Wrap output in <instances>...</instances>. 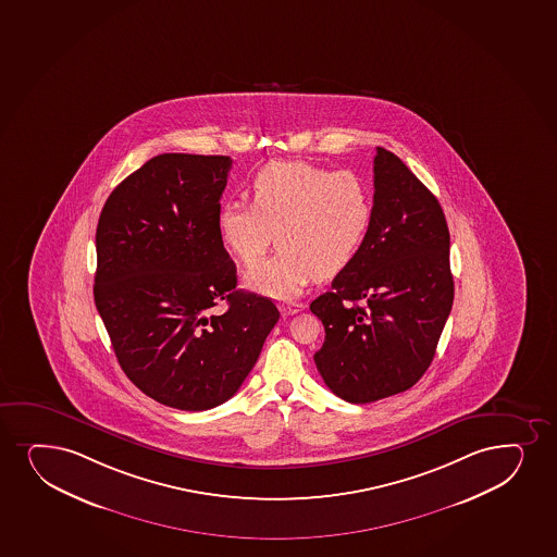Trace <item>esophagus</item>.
I'll list each match as a JSON object with an SVG mask.
<instances>
[{"label": "esophagus", "instance_id": "34e87169", "mask_svg": "<svg viewBox=\"0 0 557 557\" xmlns=\"http://www.w3.org/2000/svg\"><path fill=\"white\" fill-rule=\"evenodd\" d=\"M280 309H282L283 314H296L304 309V304H298V301H285V304H280Z\"/></svg>", "mask_w": 557, "mask_h": 557}]
</instances>
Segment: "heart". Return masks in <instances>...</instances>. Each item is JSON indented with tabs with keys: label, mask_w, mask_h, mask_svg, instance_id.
I'll return each instance as SVG.
<instances>
[{
	"label": "heart",
	"mask_w": 557,
	"mask_h": 557,
	"mask_svg": "<svg viewBox=\"0 0 557 557\" xmlns=\"http://www.w3.org/2000/svg\"><path fill=\"white\" fill-rule=\"evenodd\" d=\"M251 205L223 203L218 233L243 262L272 259L246 274L262 295L293 298L317 275L334 277L358 257L374 218L373 190L356 171L309 162H270L251 181Z\"/></svg>",
	"instance_id": "b5f03b06"
}]
</instances>
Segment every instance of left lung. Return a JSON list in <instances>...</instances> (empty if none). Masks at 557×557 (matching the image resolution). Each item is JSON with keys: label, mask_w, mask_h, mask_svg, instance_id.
I'll use <instances>...</instances> for the list:
<instances>
[{"label": "left lung", "mask_w": 557, "mask_h": 557, "mask_svg": "<svg viewBox=\"0 0 557 557\" xmlns=\"http://www.w3.org/2000/svg\"><path fill=\"white\" fill-rule=\"evenodd\" d=\"M373 201L360 253L309 306L326 332L313 356L317 369L352 405L406 392L425 374L455 296L444 210L382 147Z\"/></svg>", "instance_id": "obj_1"}]
</instances>
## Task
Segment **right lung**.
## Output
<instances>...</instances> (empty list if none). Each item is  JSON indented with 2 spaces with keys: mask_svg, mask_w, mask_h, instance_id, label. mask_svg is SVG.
Returning a JSON list of instances; mask_svg holds the SVG:
<instances>
[{
  "mask_svg": "<svg viewBox=\"0 0 557 557\" xmlns=\"http://www.w3.org/2000/svg\"><path fill=\"white\" fill-rule=\"evenodd\" d=\"M233 160L165 152L110 194L97 225L95 304L119 366L160 405L201 412L231 399L280 321L236 288L218 233ZM220 300L225 314L211 313Z\"/></svg>",
  "mask_w": 557,
  "mask_h": 557,
  "instance_id": "1",
  "label": "right lung"
}]
</instances>
